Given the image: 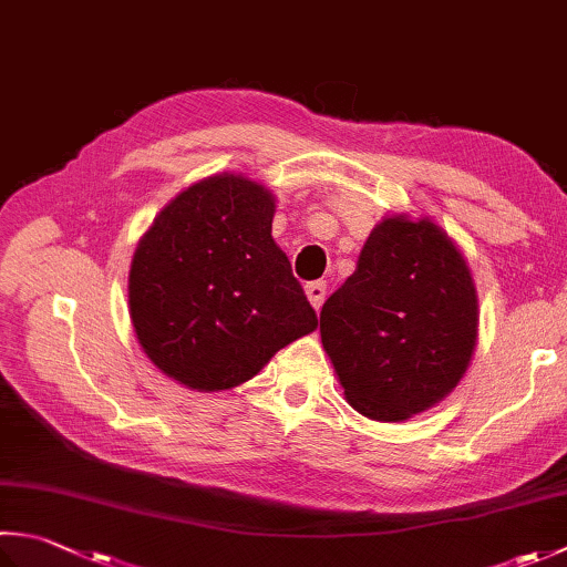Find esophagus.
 Here are the masks:
<instances>
[{"instance_id":"esophagus-1","label":"esophagus","mask_w":567,"mask_h":567,"mask_svg":"<svg viewBox=\"0 0 567 567\" xmlns=\"http://www.w3.org/2000/svg\"><path fill=\"white\" fill-rule=\"evenodd\" d=\"M307 299H309V305H312L317 312L321 309V305H324V297H327V282L324 280H319V282H309L307 285Z\"/></svg>"}]
</instances>
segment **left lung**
I'll return each mask as SVG.
<instances>
[{"instance_id": "1", "label": "left lung", "mask_w": 567, "mask_h": 567, "mask_svg": "<svg viewBox=\"0 0 567 567\" xmlns=\"http://www.w3.org/2000/svg\"><path fill=\"white\" fill-rule=\"evenodd\" d=\"M321 347L349 405L403 423L454 391L480 337L474 277L427 216H385L319 317Z\"/></svg>"}]
</instances>
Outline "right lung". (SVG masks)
Instances as JSON below:
<instances>
[{"instance_id":"1","label":"right lung","mask_w":567,"mask_h":567,"mask_svg":"<svg viewBox=\"0 0 567 567\" xmlns=\"http://www.w3.org/2000/svg\"><path fill=\"white\" fill-rule=\"evenodd\" d=\"M275 196L214 174L166 204L132 255L127 307L142 351L198 393L250 381L317 315L272 238Z\"/></svg>"}]
</instances>
